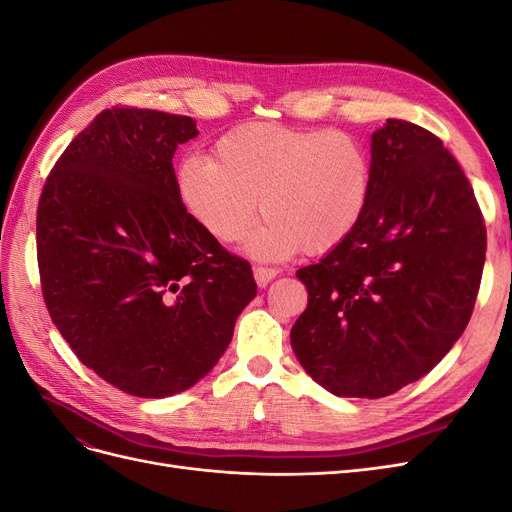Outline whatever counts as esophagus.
Instances as JSON below:
<instances>
[{
	"mask_svg": "<svg viewBox=\"0 0 512 512\" xmlns=\"http://www.w3.org/2000/svg\"><path fill=\"white\" fill-rule=\"evenodd\" d=\"M280 275V269H271V267H254V277L258 288H265L273 277Z\"/></svg>",
	"mask_w": 512,
	"mask_h": 512,
	"instance_id": "34e87169",
	"label": "esophagus"
}]
</instances>
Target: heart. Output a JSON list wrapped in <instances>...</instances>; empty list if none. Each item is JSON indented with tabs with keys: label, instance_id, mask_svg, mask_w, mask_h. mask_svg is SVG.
Listing matches in <instances>:
<instances>
[{
	"label": "heart",
	"instance_id": "1",
	"mask_svg": "<svg viewBox=\"0 0 512 512\" xmlns=\"http://www.w3.org/2000/svg\"><path fill=\"white\" fill-rule=\"evenodd\" d=\"M175 192L183 211L222 243L247 235L260 200L269 222L250 241L256 258L324 254L363 220L371 156L344 130L243 123L215 141L213 160L179 162Z\"/></svg>",
	"mask_w": 512,
	"mask_h": 512
}]
</instances>
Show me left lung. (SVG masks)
<instances>
[{"mask_svg":"<svg viewBox=\"0 0 512 512\" xmlns=\"http://www.w3.org/2000/svg\"><path fill=\"white\" fill-rule=\"evenodd\" d=\"M487 230L461 166L429 130L389 119L371 136L361 224L297 271L307 307L290 344L337 397L393 395L436 367L466 331Z\"/></svg>","mask_w":512,"mask_h":512,"instance_id":"left-lung-1","label":"left lung"}]
</instances>
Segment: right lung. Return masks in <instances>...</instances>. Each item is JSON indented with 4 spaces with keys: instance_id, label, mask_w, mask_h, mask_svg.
Returning <instances> with one entry per match:
<instances>
[{
    "instance_id": "add662e5",
    "label": "right lung",
    "mask_w": 512,
    "mask_h": 512,
    "mask_svg": "<svg viewBox=\"0 0 512 512\" xmlns=\"http://www.w3.org/2000/svg\"><path fill=\"white\" fill-rule=\"evenodd\" d=\"M196 121L113 106L74 136L36 218L42 297L79 361L160 399L205 378L256 297L250 262L183 211L173 156Z\"/></svg>"
}]
</instances>
